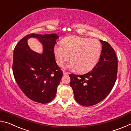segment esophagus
<instances>
[{"mask_svg": "<svg viewBox=\"0 0 131 131\" xmlns=\"http://www.w3.org/2000/svg\"><path fill=\"white\" fill-rule=\"evenodd\" d=\"M63 74L64 75H68V74H69V73H68V72H65V71H63Z\"/></svg>", "mask_w": 131, "mask_h": 131, "instance_id": "34e87169", "label": "esophagus"}]
</instances>
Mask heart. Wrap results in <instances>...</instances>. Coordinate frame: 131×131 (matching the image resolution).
Here are the masks:
<instances>
[{
	"label": "heart",
	"instance_id": "1",
	"mask_svg": "<svg viewBox=\"0 0 131 131\" xmlns=\"http://www.w3.org/2000/svg\"><path fill=\"white\" fill-rule=\"evenodd\" d=\"M62 47L55 46L54 54L58 65L62 66L70 59L72 62L66 68L76 69L80 73L92 70L100 58L101 44L96 39L70 36L61 41Z\"/></svg>",
	"mask_w": 131,
	"mask_h": 131
}]
</instances>
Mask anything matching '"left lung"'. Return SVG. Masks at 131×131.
Returning a JSON list of instances; mask_svg holds the SVG:
<instances>
[{
  "instance_id": "left-lung-1",
  "label": "left lung",
  "mask_w": 131,
  "mask_h": 131,
  "mask_svg": "<svg viewBox=\"0 0 131 131\" xmlns=\"http://www.w3.org/2000/svg\"><path fill=\"white\" fill-rule=\"evenodd\" d=\"M100 41L102 44L100 59L92 70L82 75H69L75 100L84 106L96 105L103 101L112 91L117 79L118 62L116 52L107 42Z\"/></svg>"
}]
</instances>
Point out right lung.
I'll list each match as a JSON object with an SVG mask.
<instances>
[{
    "instance_id": "right-lung-1",
    "label": "right lung",
    "mask_w": 131,
    "mask_h": 131,
    "mask_svg": "<svg viewBox=\"0 0 131 131\" xmlns=\"http://www.w3.org/2000/svg\"><path fill=\"white\" fill-rule=\"evenodd\" d=\"M30 37L37 38L42 44V54L30 50L27 41ZM58 38L55 34H31L23 37L14 48L13 72L15 81L24 94L36 102L45 104L52 101L62 77L54 50Z\"/></svg>"
}]
</instances>
